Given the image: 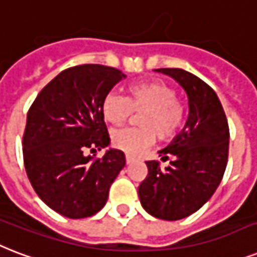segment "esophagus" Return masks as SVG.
Here are the masks:
<instances>
[{
    "label": "esophagus",
    "mask_w": 257,
    "mask_h": 257,
    "mask_svg": "<svg viewBox=\"0 0 257 257\" xmlns=\"http://www.w3.org/2000/svg\"><path fill=\"white\" fill-rule=\"evenodd\" d=\"M133 161H134V158H133V157L126 156V164H127V165H130L131 162H133Z\"/></svg>",
    "instance_id": "obj_1"
}]
</instances>
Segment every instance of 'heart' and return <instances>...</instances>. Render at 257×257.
<instances>
[{"label": "heart", "instance_id": "heart-1", "mask_svg": "<svg viewBox=\"0 0 257 257\" xmlns=\"http://www.w3.org/2000/svg\"><path fill=\"white\" fill-rule=\"evenodd\" d=\"M133 111H141L137 118L138 128H120L111 134L112 146L127 156H139L153 143L154 137L162 142L172 139L185 118L176 89L158 80L131 85L127 97L107 93L101 103L104 119L116 126L126 122Z\"/></svg>", "mask_w": 257, "mask_h": 257}]
</instances>
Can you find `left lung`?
I'll return each instance as SVG.
<instances>
[{"label":"left lung","mask_w":257,"mask_h":257,"mask_svg":"<svg viewBox=\"0 0 257 257\" xmlns=\"http://www.w3.org/2000/svg\"><path fill=\"white\" fill-rule=\"evenodd\" d=\"M184 88L189 115L180 134L160 150L172 158L162 170L158 161H146L149 174L139 185L143 209L161 220L176 221L208 202L221 182L229 150V127L221 101L205 81L180 68H160Z\"/></svg>","instance_id":"left-lung-1"}]
</instances>
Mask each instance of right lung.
<instances>
[{"label": "right lung", "mask_w": 257, "mask_h": 257, "mask_svg": "<svg viewBox=\"0 0 257 257\" xmlns=\"http://www.w3.org/2000/svg\"><path fill=\"white\" fill-rule=\"evenodd\" d=\"M126 75L112 67L84 64L48 83L27 115L23 153L37 196L61 216L84 218L106 205L111 184L124 168L120 150L87 156L110 146L101 103Z\"/></svg>", "instance_id": "obj_1"}]
</instances>
